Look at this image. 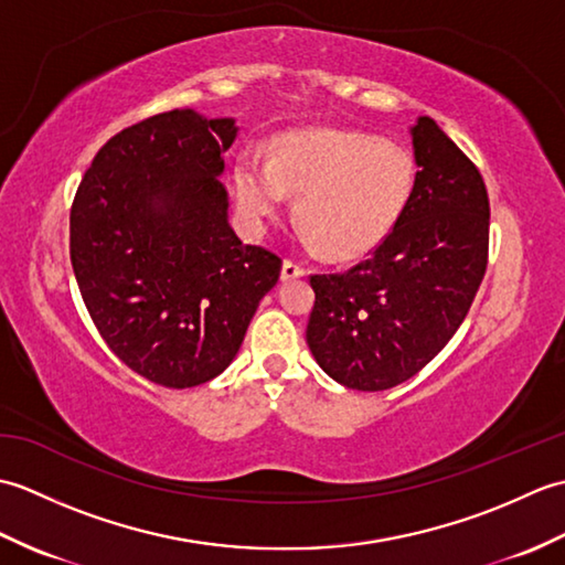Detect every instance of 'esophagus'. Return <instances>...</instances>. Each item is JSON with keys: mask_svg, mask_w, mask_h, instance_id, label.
Instances as JSON below:
<instances>
[{"mask_svg": "<svg viewBox=\"0 0 565 565\" xmlns=\"http://www.w3.org/2000/svg\"><path fill=\"white\" fill-rule=\"evenodd\" d=\"M306 274L303 264H298L296 259H284V267H281V279L284 281H291V279H301Z\"/></svg>", "mask_w": 565, "mask_h": 565, "instance_id": "esophagus-1", "label": "esophagus"}]
</instances>
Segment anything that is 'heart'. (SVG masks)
<instances>
[{
    "mask_svg": "<svg viewBox=\"0 0 565 565\" xmlns=\"http://www.w3.org/2000/svg\"><path fill=\"white\" fill-rule=\"evenodd\" d=\"M415 184L411 148L362 130H291L274 142L271 162L245 154L235 164V194L249 221H269L291 191L303 237L332 257L376 247L411 206Z\"/></svg>",
    "mask_w": 565,
    "mask_h": 565,
    "instance_id": "1",
    "label": "heart"
}]
</instances>
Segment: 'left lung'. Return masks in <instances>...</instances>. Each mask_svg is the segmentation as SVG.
<instances>
[{"instance_id": "left-lung-1", "label": "left lung", "mask_w": 565, "mask_h": 565, "mask_svg": "<svg viewBox=\"0 0 565 565\" xmlns=\"http://www.w3.org/2000/svg\"><path fill=\"white\" fill-rule=\"evenodd\" d=\"M411 136L417 184L401 221L354 267L310 276L306 340L347 388L386 391L425 369L459 330L488 267L481 172L429 116Z\"/></svg>"}]
</instances>
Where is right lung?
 Wrapping results in <instances>:
<instances>
[{
	"instance_id": "right-lung-1",
	"label": "right lung",
	"mask_w": 565,
	"mask_h": 565,
	"mask_svg": "<svg viewBox=\"0 0 565 565\" xmlns=\"http://www.w3.org/2000/svg\"><path fill=\"white\" fill-rule=\"evenodd\" d=\"M235 118L174 109L116 134L70 211V259L109 350L164 388H194L233 362L281 257L227 223L223 152Z\"/></svg>"
}]
</instances>
